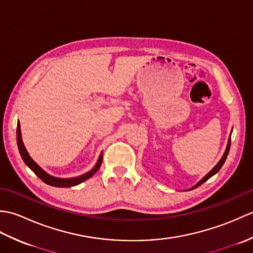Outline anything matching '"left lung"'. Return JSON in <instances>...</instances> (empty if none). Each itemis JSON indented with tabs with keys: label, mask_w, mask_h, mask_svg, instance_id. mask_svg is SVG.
Segmentation results:
<instances>
[{
	"label": "left lung",
	"mask_w": 253,
	"mask_h": 253,
	"mask_svg": "<svg viewBox=\"0 0 253 253\" xmlns=\"http://www.w3.org/2000/svg\"><path fill=\"white\" fill-rule=\"evenodd\" d=\"M229 149H230V137H229V139H228V143H227V147H226V150H225V153H224V155L222 157V159L219 160V162L214 166V168L212 169V170L210 171V173H208L206 176L203 177V178L198 182V184L196 185V186H193L191 189H195V188H197V187H199L200 185H202L204 181H207L210 177H212L213 175H215L217 171L222 169V166H223V164L225 163V161H226V158H227V155H228V152H229Z\"/></svg>",
	"instance_id": "1"
}]
</instances>
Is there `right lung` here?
<instances>
[{
  "instance_id": "1",
  "label": "right lung",
  "mask_w": 253,
  "mask_h": 253,
  "mask_svg": "<svg viewBox=\"0 0 253 253\" xmlns=\"http://www.w3.org/2000/svg\"><path fill=\"white\" fill-rule=\"evenodd\" d=\"M16 137H17V146H18V150H19V153L21 155V159L24 160V162L26 163V165L28 166V168L34 171V173L39 177V178L44 181L45 184L53 186V187H73V186H76L79 185L80 182H83L84 180H87L88 178H90L91 176H93L98 169H100L101 163H102V158H103V153L100 154L98 162H96L94 168L89 170L88 173H85L82 176H78V177H73V178H58V177H54V176H51L42 169L39 165H38L34 160L31 159V157L29 155V153L27 152V150L24 146V142H23V139H21V132H20V125H19V122L17 123V131H16Z\"/></svg>"
}]
</instances>
